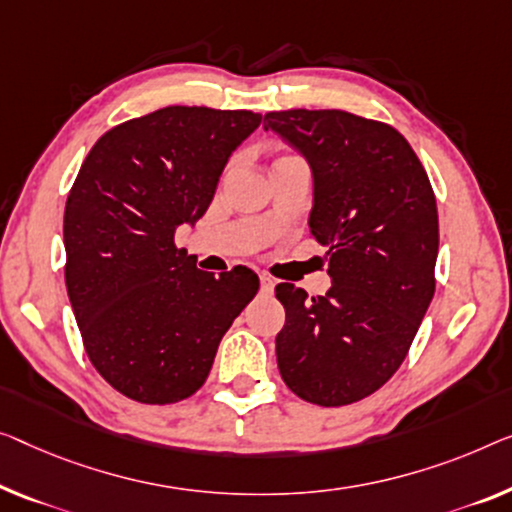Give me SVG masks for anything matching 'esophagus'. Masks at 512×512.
Here are the masks:
<instances>
[{"instance_id":"esophagus-1","label":"esophagus","mask_w":512,"mask_h":512,"mask_svg":"<svg viewBox=\"0 0 512 512\" xmlns=\"http://www.w3.org/2000/svg\"><path fill=\"white\" fill-rule=\"evenodd\" d=\"M259 285H262V292L271 294L273 292V285H276V282H273L271 276H266V273H262V276H259Z\"/></svg>"}]
</instances>
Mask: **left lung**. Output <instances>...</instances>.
I'll use <instances>...</instances> for the list:
<instances>
[{
    "label": "left lung",
    "mask_w": 512,
    "mask_h": 512,
    "mask_svg": "<svg viewBox=\"0 0 512 512\" xmlns=\"http://www.w3.org/2000/svg\"><path fill=\"white\" fill-rule=\"evenodd\" d=\"M312 167L310 236L329 248L331 289L276 287L282 381L301 400L342 407L391 379L434 296L439 216L411 144L384 121L345 110L266 112Z\"/></svg>",
    "instance_id": "obj_1"
}]
</instances>
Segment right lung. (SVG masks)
Returning a JSON list of instances; mask_svg holds the SVG:
<instances>
[{
    "label": "right lung",
    "instance_id": "obj_1",
    "mask_svg": "<svg viewBox=\"0 0 512 512\" xmlns=\"http://www.w3.org/2000/svg\"><path fill=\"white\" fill-rule=\"evenodd\" d=\"M259 121L250 110L170 105L98 137L75 177L64 211L68 299L91 365L126 398H190L257 294L255 271H200L174 232L204 216L227 158Z\"/></svg>",
    "mask_w": 512,
    "mask_h": 512
}]
</instances>
